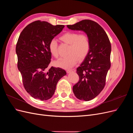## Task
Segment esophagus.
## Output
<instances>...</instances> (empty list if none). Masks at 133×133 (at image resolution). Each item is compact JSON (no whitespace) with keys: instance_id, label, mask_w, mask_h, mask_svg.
<instances>
[{"instance_id":"obj_1","label":"esophagus","mask_w":133,"mask_h":133,"mask_svg":"<svg viewBox=\"0 0 133 133\" xmlns=\"http://www.w3.org/2000/svg\"><path fill=\"white\" fill-rule=\"evenodd\" d=\"M75 72V69H69V70H66V72L68 73H71V72Z\"/></svg>"}]
</instances>
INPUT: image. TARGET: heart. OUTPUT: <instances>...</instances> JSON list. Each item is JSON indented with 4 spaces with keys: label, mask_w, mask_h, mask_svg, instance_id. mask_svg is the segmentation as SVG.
I'll return each instance as SVG.
<instances>
[{
    "label": "heart",
    "mask_w": 133,
    "mask_h": 133,
    "mask_svg": "<svg viewBox=\"0 0 133 133\" xmlns=\"http://www.w3.org/2000/svg\"><path fill=\"white\" fill-rule=\"evenodd\" d=\"M64 43L69 44L68 54L65 57L60 58L55 62L56 66L68 69L74 66L78 63V59L83 60L88 54L90 49V42L89 37L85 34H79L77 32H66L60 37ZM49 49L50 54L55 58L59 55L58 42L52 39L49 43Z\"/></svg>",
    "instance_id": "obj_1"
}]
</instances>
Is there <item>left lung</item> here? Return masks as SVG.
I'll return each instance as SVG.
<instances>
[{"label": "left lung", "instance_id": "8db88e82", "mask_svg": "<svg viewBox=\"0 0 133 133\" xmlns=\"http://www.w3.org/2000/svg\"><path fill=\"white\" fill-rule=\"evenodd\" d=\"M67 27L71 30L83 31L90 40L89 52L76 69L79 80L73 88L78 99L89 101L98 96L105 87L110 68L111 44L103 28L91 20H83Z\"/></svg>", "mask_w": 133, "mask_h": 133}]
</instances>
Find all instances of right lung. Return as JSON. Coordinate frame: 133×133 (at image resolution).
<instances>
[{"mask_svg":"<svg viewBox=\"0 0 133 133\" xmlns=\"http://www.w3.org/2000/svg\"><path fill=\"white\" fill-rule=\"evenodd\" d=\"M64 28L38 21L28 25L19 35L16 45L18 68L25 89L35 99L51 98L58 81L66 74L62 68H48L51 58L49 43Z\"/></svg>","mask_w":133,"mask_h":133,"instance_id":"obj_1","label":"right lung"}]
</instances>
